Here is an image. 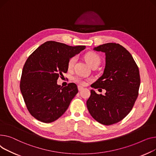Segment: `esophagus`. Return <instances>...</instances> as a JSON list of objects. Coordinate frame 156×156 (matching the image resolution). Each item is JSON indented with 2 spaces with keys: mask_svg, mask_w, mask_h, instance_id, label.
Here are the masks:
<instances>
[{
  "mask_svg": "<svg viewBox=\"0 0 156 156\" xmlns=\"http://www.w3.org/2000/svg\"><path fill=\"white\" fill-rule=\"evenodd\" d=\"M84 89V87H82L81 86H78V90L80 91V90H82Z\"/></svg>",
  "mask_w": 156,
  "mask_h": 156,
  "instance_id": "esophagus-1",
  "label": "esophagus"
}]
</instances>
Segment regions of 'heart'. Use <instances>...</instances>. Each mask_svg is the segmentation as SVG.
Wrapping results in <instances>:
<instances>
[{
	"label": "heart",
	"mask_w": 156,
	"mask_h": 156,
	"mask_svg": "<svg viewBox=\"0 0 156 156\" xmlns=\"http://www.w3.org/2000/svg\"><path fill=\"white\" fill-rule=\"evenodd\" d=\"M84 58H85L86 62H87V63L90 67H93L94 65H99V63L101 62V58H100L99 56L97 53H96L94 52L87 53L85 55ZM76 60H77L76 56L72 57V58H70L68 62V67L72 68L73 66H74L75 62H76ZM74 80L75 82H77V83H79L80 84H82V85L85 84V81L82 79H81L80 77H76L74 79Z\"/></svg>",
	"instance_id": "obj_1"
}]
</instances>
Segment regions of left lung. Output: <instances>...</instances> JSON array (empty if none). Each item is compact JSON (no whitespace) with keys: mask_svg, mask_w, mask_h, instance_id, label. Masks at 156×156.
Here are the masks:
<instances>
[{"mask_svg":"<svg viewBox=\"0 0 156 156\" xmlns=\"http://www.w3.org/2000/svg\"><path fill=\"white\" fill-rule=\"evenodd\" d=\"M94 50L105 53L106 66L103 74L93 87L106 92L105 95L98 94L90 90L86 105L94 120L110 125L122 120L132 110L139 95V70L130 52L120 44L105 43Z\"/></svg>","mask_w":156,"mask_h":156,"instance_id":"8db88e82","label":"left lung"}]
</instances>
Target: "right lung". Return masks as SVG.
<instances>
[{
	"instance_id": "add662e5",
	"label": "right lung",
	"mask_w": 156,
	"mask_h": 156,
	"mask_svg": "<svg viewBox=\"0 0 156 156\" xmlns=\"http://www.w3.org/2000/svg\"><path fill=\"white\" fill-rule=\"evenodd\" d=\"M86 48L48 41L36 49L23 69L20 89L30 113L43 123L57 120L66 112L78 93L77 86L69 83L62 87L57 83L68 70L69 60Z\"/></svg>"
}]
</instances>
